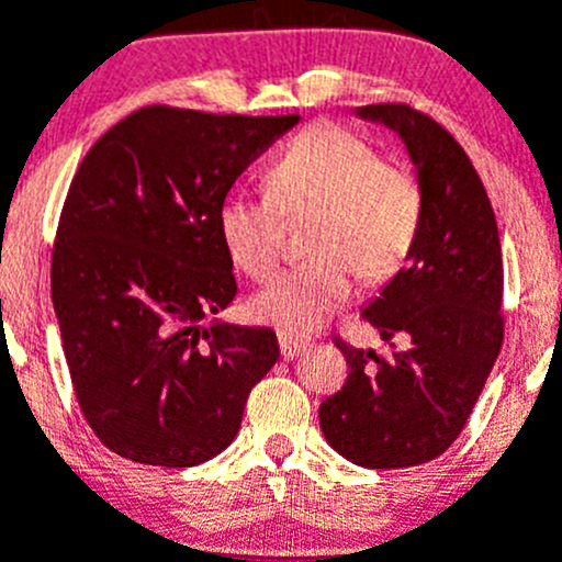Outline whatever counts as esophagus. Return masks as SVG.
<instances>
[{
    "mask_svg": "<svg viewBox=\"0 0 562 562\" xmlns=\"http://www.w3.org/2000/svg\"><path fill=\"white\" fill-rule=\"evenodd\" d=\"M280 351L285 359H293L299 357V353H304L310 348V340H304V337H296V335H288V331H280Z\"/></svg>",
    "mask_w": 562,
    "mask_h": 562,
    "instance_id": "esophagus-1",
    "label": "esophagus"
}]
</instances>
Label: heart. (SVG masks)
Returning a JSON list of instances; mask_svg holds the SVG:
<instances>
[{"mask_svg":"<svg viewBox=\"0 0 562 562\" xmlns=\"http://www.w3.org/2000/svg\"><path fill=\"white\" fill-rule=\"evenodd\" d=\"M266 198L227 194L216 231L233 263L269 280L280 263L282 222L313 216L304 247L313 258L252 299V315L288 335L313 331L351 299L353 274H395L423 227V187L406 165L375 159L362 136L337 125L299 134L263 176Z\"/></svg>","mask_w":562,"mask_h":562,"instance_id":"1","label":"heart"}]
</instances>
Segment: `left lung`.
I'll return each instance as SVG.
<instances>
[{"label": "left lung", "instance_id": "obj_1", "mask_svg": "<svg viewBox=\"0 0 562 562\" xmlns=\"http://www.w3.org/2000/svg\"><path fill=\"white\" fill-rule=\"evenodd\" d=\"M353 117L397 134L423 187V227L406 266L364 307L381 340L401 331L408 348L337 342L348 379L321 403L318 419L351 464L401 470L459 439L497 362L503 252L486 189L442 125L401 103L359 106Z\"/></svg>", "mask_w": 562, "mask_h": 562}]
</instances>
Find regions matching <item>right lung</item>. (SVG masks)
Here are the masks:
<instances>
[{
    "label": "right lung",
    "mask_w": 562,
    "mask_h": 562,
    "mask_svg": "<svg viewBox=\"0 0 562 562\" xmlns=\"http://www.w3.org/2000/svg\"><path fill=\"white\" fill-rule=\"evenodd\" d=\"M299 120L148 106L81 161L59 220L52 302L79 406L112 453L194 467L236 439L280 346L269 326L216 318L238 291L216 211Z\"/></svg>",
    "instance_id": "1"
}]
</instances>
